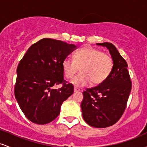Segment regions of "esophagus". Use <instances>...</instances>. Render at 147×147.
I'll use <instances>...</instances> for the list:
<instances>
[{"instance_id": "obj_1", "label": "esophagus", "mask_w": 147, "mask_h": 147, "mask_svg": "<svg viewBox=\"0 0 147 147\" xmlns=\"http://www.w3.org/2000/svg\"><path fill=\"white\" fill-rule=\"evenodd\" d=\"M79 91H80V89L78 88L75 87V88H74V92H79Z\"/></svg>"}]
</instances>
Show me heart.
<instances>
[{"label":"heart","instance_id":"obj_1","mask_svg":"<svg viewBox=\"0 0 147 147\" xmlns=\"http://www.w3.org/2000/svg\"><path fill=\"white\" fill-rule=\"evenodd\" d=\"M62 69L65 78L71 79L81 69V73L72 79L75 86L82 87L92 82L94 85L102 83L108 78L113 69V60L109 55L90 47L77 51L73 59H64Z\"/></svg>","mask_w":147,"mask_h":147}]
</instances>
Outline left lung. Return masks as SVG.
I'll list each match as a JSON object with an SVG mask.
<instances>
[{"instance_id":"8db88e82","label":"left lung","mask_w":147,"mask_h":147,"mask_svg":"<svg viewBox=\"0 0 147 147\" xmlns=\"http://www.w3.org/2000/svg\"><path fill=\"white\" fill-rule=\"evenodd\" d=\"M97 45L109 50L113 63V69L104 82L84 91L81 108L88 124L105 128L115 124L122 115L131 90V82L127 63L115 46L109 42Z\"/></svg>"}]
</instances>
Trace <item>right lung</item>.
Returning a JSON list of instances; mask_svg holds the SVG:
<instances>
[{
  "mask_svg": "<svg viewBox=\"0 0 147 147\" xmlns=\"http://www.w3.org/2000/svg\"><path fill=\"white\" fill-rule=\"evenodd\" d=\"M73 44L43 38L30 47L18 65L14 95L25 117L32 122L45 124L60 113L64 101L74 86L63 79L62 61L76 50ZM63 86L55 89L54 85Z\"/></svg>",
  "mask_w": 147,
  "mask_h": 147,
  "instance_id": "add662e5",
  "label": "right lung"
}]
</instances>
